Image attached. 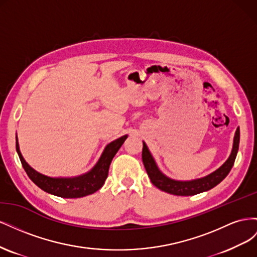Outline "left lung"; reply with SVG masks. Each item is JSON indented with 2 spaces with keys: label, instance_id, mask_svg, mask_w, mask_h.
Returning a JSON list of instances; mask_svg holds the SVG:
<instances>
[{
  "label": "left lung",
  "instance_id": "obj_1",
  "mask_svg": "<svg viewBox=\"0 0 257 257\" xmlns=\"http://www.w3.org/2000/svg\"><path fill=\"white\" fill-rule=\"evenodd\" d=\"M239 142H240V131L238 127L234 137V145H232V150L228 160L225 162L219 169H216L214 173L208 175L207 177L197 179V180L176 181L167 178L165 175H163L159 170L157 164H155L152 155L149 152V150H148L145 143H143L144 145L143 153H142L143 162L151 182L161 191H164L166 193L173 194V195H178V196L196 195V194H199L201 192L211 190L229 174L237 157V152L239 149Z\"/></svg>",
  "mask_w": 257,
  "mask_h": 257
}]
</instances>
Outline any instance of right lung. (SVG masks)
Listing matches in <instances>:
<instances>
[{
  "label": "right lung",
  "mask_w": 257,
  "mask_h": 257,
  "mask_svg": "<svg viewBox=\"0 0 257 257\" xmlns=\"http://www.w3.org/2000/svg\"><path fill=\"white\" fill-rule=\"evenodd\" d=\"M126 138L127 135L122 136L110 143L105 148L102 157L91 172L75 178H50L37 173L32 167H30L25 159L22 158L17 139L16 150L27 175L38 188L59 197L78 198L90 195V194H93L102 188L106 178L108 177L110 163Z\"/></svg>",
  "instance_id": "add662e5"
}]
</instances>
